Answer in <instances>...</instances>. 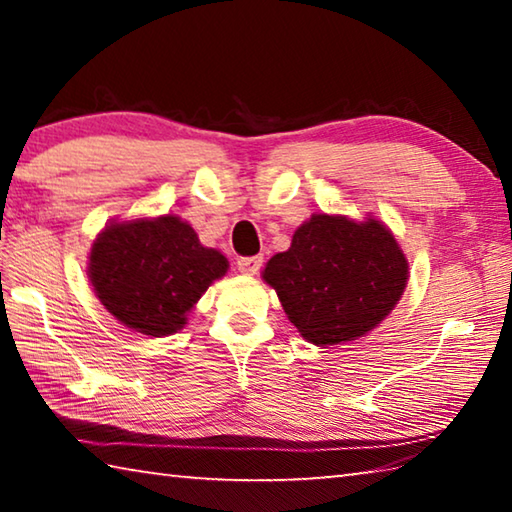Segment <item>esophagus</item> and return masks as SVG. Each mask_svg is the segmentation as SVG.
Instances as JSON below:
<instances>
[{
  "instance_id": "1",
  "label": "esophagus",
  "mask_w": 512,
  "mask_h": 512,
  "mask_svg": "<svg viewBox=\"0 0 512 512\" xmlns=\"http://www.w3.org/2000/svg\"><path fill=\"white\" fill-rule=\"evenodd\" d=\"M262 255H255V257H239L237 259V268L244 275H255L259 271V266H262Z\"/></svg>"
}]
</instances>
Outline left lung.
<instances>
[{"instance_id":"left-lung-1","label":"left lung","mask_w":512,"mask_h":512,"mask_svg":"<svg viewBox=\"0 0 512 512\" xmlns=\"http://www.w3.org/2000/svg\"><path fill=\"white\" fill-rule=\"evenodd\" d=\"M262 277L302 339L325 348L359 339L391 314L409 262L381 221L314 214L289 250L268 259Z\"/></svg>"}]
</instances>
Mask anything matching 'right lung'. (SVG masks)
Wrapping results in <instances>:
<instances>
[{"label":"right lung","mask_w":512,"mask_h":512,"mask_svg":"<svg viewBox=\"0 0 512 512\" xmlns=\"http://www.w3.org/2000/svg\"><path fill=\"white\" fill-rule=\"evenodd\" d=\"M228 271L219 250L205 248L180 216L110 223L94 239L88 277L119 323L146 336H169L214 280Z\"/></svg>","instance_id":"1"}]
</instances>
